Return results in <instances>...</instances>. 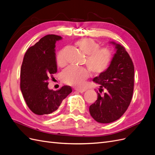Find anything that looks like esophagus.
I'll return each instance as SVG.
<instances>
[{
  "mask_svg": "<svg viewBox=\"0 0 155 155\" xmlns=\"http://www.w3.org/2000/svg\"><path fill=\"white\" fill-rule=\"evenodd\" d=\"M76 90L77 91V92H80V93H83V92H84L86 91V89H77Z\"/></svg>",
  "mask_w": 155,
  "mask_h": 155,
  "instance_id": "obj_1",
  "label": "esophagus"
}]
</instances>
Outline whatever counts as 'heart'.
<instances>
[{"instance_id":"1","label":"heart","mask_w":155,"mask_h":155,"mask_svg":"<svg viewBox=\"0 0 155 155\" xmlns=\"http://www.w3.org/2000/svg\"><path fill=\"white\" fill-rule=\"evenodd\" d=\"M75 44L86 55V64L94 74H101L109 68L113 60V54L107 48H100V45L90 38H81ZM56 63L60 67L65 64V54L63 49L56 54ZM90 75L88 69L69 66L61 73V80L67 84L82 87Z\"/></svg>"}]
</instances>
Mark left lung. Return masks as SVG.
<instances>
[{
    "mask_svg": "<svg viewBox=\"0 0 155 155\" xmlns=\"http://www.w3.org/2000/svg\"><path fill=\"white\" fill-rule=\"evenodd\" d=\"M115 46L116 53L109 68L96 77L93 81L100 85V92L106 89L101 96L90 106L91 116L100 123H110L120 118L132 100L134 85V66L124 46L110 42Z\"/></svg>",
    "mask_w": 155,
    "mask_h": 155,
    "instance_id": "1",
    "label": "left lung"
}]
</instances>
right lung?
<instances>
[{"label":"right lung","mask_w":155,"mask_h":155,"mask_svg":"<svg viewBox=\"0 0 155 155\" xmlns=\"http://www.w3.org/2000/svg\"><path fill=\"white\" fill-rule=\"evenodd\" d=\"M62 37L48 35L27 50L20 73V88L29 108L42 117L56 110L72 92L69 86L58 90H50L48 80L57 72L55 42Z\"/></svg>","instance_id":"right-lung-1"}]
</instances>
